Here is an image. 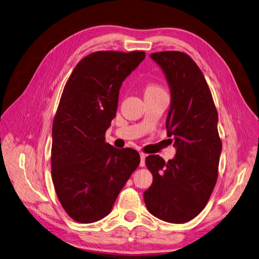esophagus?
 I'll return each mask as SVG.
<instances>
[{"label":"esophagus","mask_w":259,"mask_h":259,"mask_svg":"<svg viewBox=\"0 0 259 259\" xmlns=\"http://www.w3.org/2000/svg\"><path fill=\"white\" fill-rule=\"evenodd\" d=\"M140 157H141L140 165H141V166H144V165H145V158H146V155H145L144 153H140Z\"/></svg>","instance_id":"esophagus-1"}]
</instances>
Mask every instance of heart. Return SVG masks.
<instances>
[{"mask_svg":"<svg viewBox=\"0 0 259 259\" xmlns=\"http://www.w3.org/2000/svg\"><path fill=\"white\" fill-rule=\"evenodd\" d=\"M160 93H164V91L156 85H149L147 86L146 90H145V96L146 95H154V94H160Z\"/></svg>","mask_w":259,"mask_h":259,"instance_id":"b5f03b06","label":"heart"}]
</instances>
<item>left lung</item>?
Returning a JSON list of instances; mask_svg holds the SVG:
<instances>
[{
  "instance_id": "left-lung-1",
  "label": "left lung",
  "mask_w": 259,
  "mask_h": 259,
  "mask_svg": "<svg viewBox=\"0 0 259 259\" xmlns=\"http://www.w3.org/2000/svg\"><path fill=\"white\" fill-rule=\"evenodd\" d=\"M151 58L170 88L165 128L177 154L166 162L158 155L146 157L154 180L144 191V201L157 219L183 224L203 210L218 180L222 153L219 115L202 72L188 55L161 52Z\"/></svg>"
}]
</instances>
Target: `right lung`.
I'll return each instance as SVG.
<instances>
[{"mask_svg": "<svg viewBox=\"0 0 259 259\" xmlns=\"http://www.w3.org/2000/svg\"><path fill=\"white\" fill-rule=\"evenodd\" d=\"M144 52H97L75 66L53 123L52 174L65 212L90 224L111 213L140 163L132 148L105 143L122 81L144 60Z\"/></svg>", "mask_w": 259, "mask_h": 259, "instance_id": "right-lung-1", "label": "right lung"}]
</instances>
